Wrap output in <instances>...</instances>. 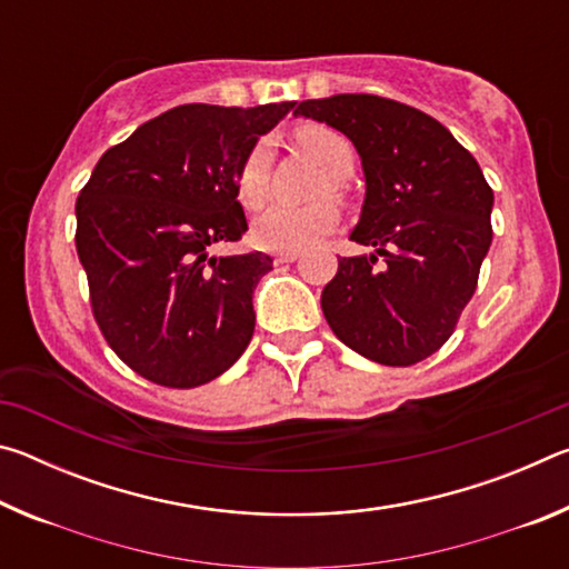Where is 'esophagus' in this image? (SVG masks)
<instances>
[{
  "label": "esophagus",
  "instance_id": "34e87169",
  "mask_svg": "<svg viewBox=\"0 0 569 569\" xmlns=\"http://www.w3.org/2000/svg\"><path fill=\"white\" fill-rule=\"evenodd\" d=\"M298 256H301V250H281V253H276V263H293Z\"/></svg>",
  "mask_w": 569,
  "mask_h": 569
}]
</instances>
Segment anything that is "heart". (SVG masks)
<instances>
[{
	"mask_svg": "<svg viewBox=\"0 0 569 569\" xmlns=\"http://www.w3.org/2000/svg\"><path fill=\"white\" fill-rule=\"evenodd\" d=\"M296 142L331 176V188L339 190L341 180L353 170L351 142L326 124H303L296 130ZM271 148L258 140L240 160L236 172V192L246 208H258L266 198ZM339 223V208L333 200H316L308 206L273 203L253 220V240L268 250H296L329 233Z\"/></svg>",
	"mask_w": 569,
	"mask_h": 569,
	"instance_id": "heart-1",
	"label": "heart"
}]
</instances>
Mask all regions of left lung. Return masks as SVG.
<instances>
[{
	"mask_svg": "<svg viewBox=\"0 0 569 569\" xmlns=\"http://www.w3.org/2000/svg\"><path fill=\"white\" fill-rule=\"evenodd\" d=\"M293 114L343 132L366 178L351 240L373 253L339 258L326 321L363 359L423 361L455 333L492 243L495 192L479 162L427 112L379 94L303 100Z\"/></svg>",
	"mask_w": 569,
	"mask_h": 569,
	"instance_id": "8db88e82",
	"label": "left lung"
}]
</instances>
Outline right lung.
I'll list each match as a JSON object with an SVG mask.
<instances>
[{"instance_id":"add662e5","label":"right lung","mask_w":569,"mask_h":569,"mask_svg":"<svg viewBox=\"0 0 569 569\" xmlns=\"http://www.w3.org/2000/svg\"><path fill=\"white\" fill-rule=\"evenodd\" d=\"M293 104H180L104 152L80 190L74 243L94 321L148 381L200 387L250 343L253 291L273 258H218L210 246L248 230L238 166Z\"/></svg>"}]
</instances>
